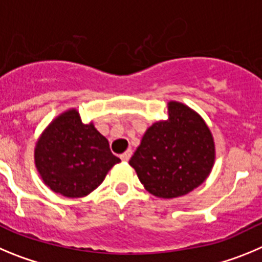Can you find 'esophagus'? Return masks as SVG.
I'll list each match as a JSON object with an SVG mask.
<instances>
[{"instance_id":"esophagus-1","label":"esophagus","mask_w":262,"mask_h":262,"mask_svg":"<svg viewBox=\"0 0 262 262\" xmlns=\"http://www.w3.org/2000/svg\"><path fill=\"white\" fill-rule=\"evenodd\" d=\"M132 154H133V151H132L130 148H128V150H126V151L124 152V154L120 155V158H121V160H124V162H128V160L130 159Z\"/></svg>"}]
</instances>
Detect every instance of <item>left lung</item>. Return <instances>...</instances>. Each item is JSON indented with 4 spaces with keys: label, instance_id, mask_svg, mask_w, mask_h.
Segmentation results:
<instances>
[{
    "label": "left lung",
    "instance_id": "1",
    "mask_svg": "<svg viewBox=\"0 0 262 262\" xmlns=\"http://www.w3.org/2000/svg\"><path fill=\"white\" fill-rule=\"evenodd\" d=\"M168 119L154 122L129 160L145 189L159 199L192 192L210 175L215 160L213 134L188 105L169 102Z\"/></svg>",
    "mask_w": 262,
    "mask_h": 262
}]
</instances>
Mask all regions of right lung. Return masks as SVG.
Here are the masks:
<instances>
[{
  "mask_svg": "<svg viewBox=\"0 0 262 262\" xmlns=\"http://www.w3.org/2000/svg\"><path fill=\"white\" fill-rule=\"evenodd\" d=\"M119 162L107 138L93 122L83 124L74 108L58 115L35 146V166L44 184L69 199L90 194Z\"/></svg>",
  "mask_w": 262,
  "mask_h": 262,
  "instance_id": "1",
  "label": "right lung"
}]
</instances>
